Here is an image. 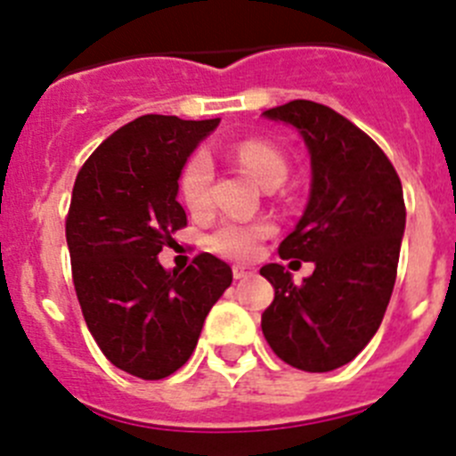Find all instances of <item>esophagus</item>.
<instances>
[{
	"mask_svg": "<svg viewBox=\"0 0 456 456\" xmlns=\"http://www.w3.org/2000/svg\"><path fill=\"white\" fill-rule=\"evenodd\" d=\"M233 279H248L249 274H252V270H248V268H243V265H233Z\"/></svg>",
	"mask_w": 456,
	"mask_h": 456,
	"instance_id": "esophagus-1",
	"label": "esophagus"
}]
</instances>
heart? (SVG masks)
<instances>
[{
	"mask_svg": "<svg viewBox=\"0 0 456 456\" xmlns=\"http://www.w3.org/2000/svg\"><path fill=\"white\" fill-rule=\"evenodd\" d=\"M232 159L238 166L248 170L265 191L281 186L289 175V163L284 154L270 142L248 138L232 147ZM213 161L207 151H195L186 161L179 177V195L182 202L191 213H204L211 207V186H213ZM273 233L268 223H245V220H227L220 224L208 238L213 252L223 254L227 258L245 261L258 252L261 243Z\"/></svg>",
	"mask_w": 456,
	"mask_h": 456,
	"instance_id": "obj_1",
	"label": "heart"
}]
</instances>
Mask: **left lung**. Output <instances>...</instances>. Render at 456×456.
<instances>
[{"instance_id":"8db88e82","label":"left lung","mask_w":456,"mask_h":456,"mask_svg":"<svg viewBox=\"0 0 456 456\" xmlns=\"http://www.w3.org/2000/svg\"><path fill=\"white\" fill-rule=\"evenodd\" d=\"M264 116L293 125L309 150V204L279 256L315 270L295 286L284 265L261 268L274 289L261 330L289 366L330 372L368 346L387 314L407 223L402 183L381 147L330 106L293 100Z\"/></svg>"}]
</instances>
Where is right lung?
Segmentation results:
<instances>
[{"label":"right lung","instance_id":"obj_1","mask_svg":"<svg viewBox=\"0 0 456 456\" xmlns=\"http://www.w3.org/2000/svg\"><path fill=\"white\" fill-rule=\"evenodd\" d=\"M218 122L136 118L90 154L72 188L65 238L81 314L106 359L141 379H163L191 359L232 284V268L208 252L183 273L157 258L186 227L183 163Z\"/></svg>","mask_w":456,"mask_h":456}]
</instances>
